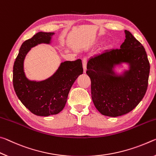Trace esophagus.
Here are the masks:
<instances>
[{
	"label": "esophagus",
	"mask_w": 156,
	"mask_h": 156,
	"mask_svg": "<svg viewBox=\"0 0 156 156\" xmlns=\"http://www.w3.org/2000/svg\"><path fill=\"white\" fill-rule=\"evenodd\" d=\"M82 63H83V73H86V65H87V60L86 59V58H84L82 61Z\"/></svg>",
	"instance_id": "esophagus-1"
}]
</instances>
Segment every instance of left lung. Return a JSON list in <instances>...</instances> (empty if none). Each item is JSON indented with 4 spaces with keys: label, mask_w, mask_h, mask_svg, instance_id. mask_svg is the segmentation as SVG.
I'll return each instance as SVG.
<instances>
[{
    "label": "left lung",
    "mask_w": 156,
    "mask_h": 156,
    "mask_svg": "<svg viewBox=\"0 0 156 156\" xmlns=\"http://www.w3.org/2000/svg\"><path fill=\"white\" fill-rule=\"evenodd\" d=\"M119 49L106 50L90 58L86 74L91 81V97L104 115H123L136 108L146 93L150 64L143 45L129 31ZM126 63L129 70L118 75L117 65Z\"/></svg>",
    "instance_id": "1"
}]
</instances>
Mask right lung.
I'll use <instances>...</instances> for the list:
<instances>
[{
  "instance_id": "obj_1",
  "label": "right lung",
  "mask_w": 156,
  "mask_h": 156,
  "mask_svg": "<svg viewBox=\"0 0 156 156\" xmlns=\"http://www.w3.org/2000/svg\"><path fill=\"white\" fill-rule=\"evenodd\" d=\"M54 32H39L23 43L13 67V86L22 104L39 116L56 115L64 108L68 95L76 78L83 74L81 59L61 63L57 71L46 80L37 81L26 77L25 58L31 48L41 43L50 44Z\"/></svg>"
}]
</instances>
